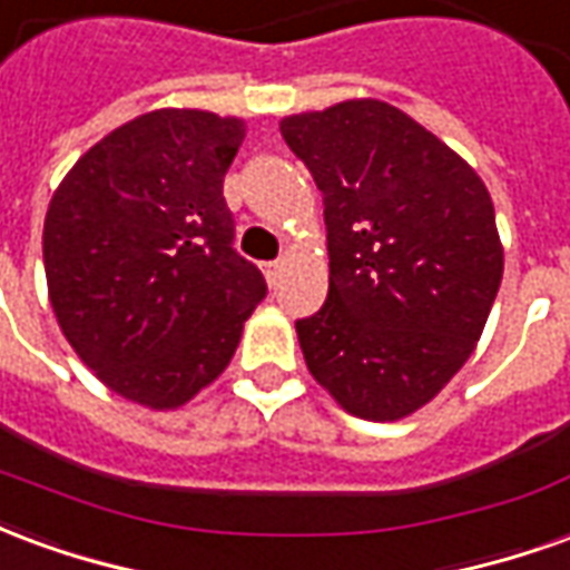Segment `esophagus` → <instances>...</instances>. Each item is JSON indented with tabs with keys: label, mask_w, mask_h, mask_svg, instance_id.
Segmentation results:
<instances>
[{
	"label": "esophagus",
	"mask_w": 570,
	"mask_h": 570,
	"mask_svg": "<svg viewBox=\"0 0 570 570\" xmlns=\"http://www.w3.org/2000/svg\"><path fill=\"white\" fill-rule=\"evenodd\" d=\"M259 268H262V274H265V281H268V284H274V281H277V274H281V262H262Z\"/></svg>",
	"instance_id": "obj_1"
}]
</instances>
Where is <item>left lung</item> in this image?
<instances>
[{"label": "left lung", "instance_id": "1", "mask_svg": "<svg viewBox=\"0 0 570 570\" xmlns=\"http://www.w3.org/2000/svg\"><path fill=\"white\" fill-rule=\"evenodd\" d=\"M323 191L330 296L296 323L338 406L400 421L464 366L503 277L485 183L403 109L360 97L281 118Z\"/></svg>", "mask_w": 570, "mask_h": 570}]
</instances>
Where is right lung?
I'll return each instance as SVG.
<instances>
[{
	"instance_id": "obj_1",
	"label": "right lung",
	"mask_w": 570,
	"mask_h": 570,
	"mask_svg": "<svg viewBox=\"0 0 570 570\" xmlns=\"http://www.w3.org/2000/svg\"><path fill=\"white\" fill-rule=\"evenodd\" d=\"M247 121L151 109L72 164L42 232L48 298L112 394L170 412L216 382L265 277L232 249L223 179Z\"/></svg>"
}]
</instances>
